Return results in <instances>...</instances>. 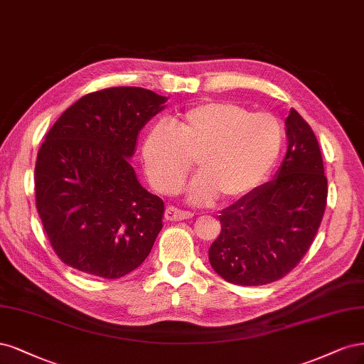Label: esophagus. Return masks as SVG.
<instances>
[{"instance_id": "obj_1", "label": "esophagus", "mask_w": 364, "mask_h": 364, "mask_svg": "<svg viewBox=\"0 0 364 364\" xmlns=\"http://www.w3.org/2000/svg\"><path fill=\"white\" fill-rule=\"evenodd\" d=\"M165 218H166L168 220H184V219L193 218V213L186 212V210L177 208V207H173V205H169V207H166V210H165Z\"/></svg>"}]
</instances>
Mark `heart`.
<instances>
[{
	"label": "heart",
	"instance_id": "heart-1",
	"mask_svg": "<svg viewBox=\"0 0 364 364\" xmlns=\"http://www.w3.org/2000/svg\"><path fill=\"white\" fill-rule=\"evenodd\" d=\"M283 125L271 113L210 101L186 109L173 127L160 122L148 132L142 159L151 183L175 193L195 166L201 173L189 186V198L208 203L218 195L239 201L259 187L279 157Z\"/></svg>",
	"mask_w": 364,
	"mask_h": 364
}]
</instances>
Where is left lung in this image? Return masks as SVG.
I'll return each mask as SVG.
<instances>
[{
    "label": "left lung",
    "instance_id": "8db88e82",
    "mask_svg": "<svg viewBox=\"0 0 364 364\" xmlns=\"http://www.w3.org/2000/svg\"><path fill=\"white\" fill-rule=\"evenodd\" d=\"M286 134L277 177L220 212L208 260L231 284L263 286L286 277L319 230L328 181L318 139L295 109L286 118Z\"/></svg>",
    "mask_w": 364,
    "mask_h": 364
}]
</instances>
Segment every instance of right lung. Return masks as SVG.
<instances>
[{
	"instance_id": "obj_1",
	"label": "right lung",
	"mask_w": 364,
	"mask_h": 364,
	"mask_svg": "<svg viewBox=\"0 0 364 364\" xmlns=\"http://www.w3.org/2000/svg\"><path fill=\"white\" fill-rule=\"evenodd\" d=\"M165 97L109 87L80 98L45 136L34 168L36 207L65 264L121 278L148 257L165 204L139 184L130 159L137 134Z\"/></svg>"
}]
</instances>
